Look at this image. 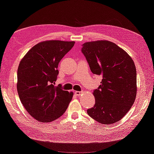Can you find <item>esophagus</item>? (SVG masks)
Wrapping results in <instances>:
<instances>
[{"instance_id":"obj_1","label":"esophagus","mask_w":154,"mask_h":154,"mask_svg":"<svg viewBox=\"0 0 154 154\" xmlns=\"http://www.w3.org/2000/svg\"><path fill=\"white\" fill-rule=\"evenodd\" d=\"M82 93H83V91H75V95H80Z\"/></svg>"}]
</instances>
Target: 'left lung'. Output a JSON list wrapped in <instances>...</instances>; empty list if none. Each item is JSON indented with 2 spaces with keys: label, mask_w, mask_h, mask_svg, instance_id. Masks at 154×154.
<instances>
[{
  "label": "left lung",
  "mask_w": 154,
  "mask_h": 154,
  "mask_svg": "<svg viewBox=\"0 0 154 154\" xmlns=\"http://www.w3.org/2000/svg\"><path fill=\"white\" fill-rule=\"evenodd\" d=\"M82 46L92 72L102 77L101 85L93 93L95 104L87 113L103 125L116 123L128 113L136 100L135 63L127 52L111 41H91Z\"/></svg>",
  "instance_id": "8db88e82"
}]
</instances>
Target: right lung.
<instances>
[{
	"instance_id": "obj_1",
	"label": "right lung",
	"mask_w": 154,
	"mask_h": 154,
	"mask_svg": "<svg viewBox=\"0 0 154 154\" xmlns=\"http://www.w3.org/2000/svg\"><path fill=\"white\" fill-rule=\"evenodd\" d=\"M74 41H45L31 48L20 61L17 91L28 113L41 122H50L65 113L73 93L55 86L59 63Z\"/></svg>"
}]
</instances>
